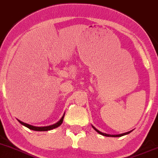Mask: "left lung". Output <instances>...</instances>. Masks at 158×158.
Masks as SVG:
<instances>
[{"label":"left lung","mask_w":158,"mask_h":158,"mask_svg":"<svg viewBox=\"0 0 158 158\" xmlns=\"http://www.w3.org/2000/svg\"><path fill=\"white\" fill-rule=\"evenodd\" d=\"M93 127V128L95 130H96V132H97L98 133H99V134H101V135H104V136H108V137H119V136H122V135H127V134H129L130 133H131L132 132V130L131 131H129V132H127V133H122V134H119V135H110V134H106V133H102V132H100L99 130H98L96 128H95L93 126H92Z\"/></svg>","instance_id":"1"}]
</instances>
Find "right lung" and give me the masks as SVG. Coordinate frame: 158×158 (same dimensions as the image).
<instances>
[{
  "instance_id": "obj_1",
  "label": "right lung",
  "mask_w": 158,
  "mask_h": 158,
  "mask_svg": "<svg viewBox=\"0 0 158 158\" xmlns=\"http://www.w3.org/2000/svg\"><path fill=\"white\" fill-rule=\"evenodd\" d=\"M64 117H65V113H64V114L62 115V118H61V119L59 120L56 123H54V124L50 125V126H47V127H35V126H31V125L28 124V123H24V122L21 121V120H19V123H21V124H23V126L28 127V128L30 129V130H35V131H47V130H52V129H55V128H56V127H58L60 126V125L62 123V122H63Z\"/></svg>"
}]
</instances>
